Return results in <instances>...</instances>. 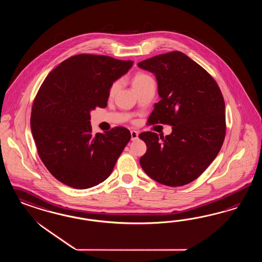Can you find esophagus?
<instances>
[{"mask_svg":"<svg viewBox=\"0 0 262 262\" xmlns=\"http://www.w3.org/2000/svg\"><path fill=\"white\" fill-rule=\"evenodd\" d=\"M138 132H136V130H132L130 132V135H132V140L133 141H135V140H136L137 138H138Z\"/></svg>","mask_w":262,"mask_h":262,"instance_id":"1","label":"esophagus"}]
</instances>
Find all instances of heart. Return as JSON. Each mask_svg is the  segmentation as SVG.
<instances>
[{"label":"heart","mask_w":262,"mask_h":262,"mask_svg":"<svg viewBox=\"0 0 262 262\" xmlns=\"http://www.w3.org/2000/svg\"><path fill=\"white\" fill-rule=\"evenodd\" d=\"M154 81V79L151 78V76L142 73V72H139V73H136L134 78L132 79V83H133V86L134 88H139V86H142L144 84L148 83V82H151ZM119 88V82L118 81H114L112 84H111V89H110V95H114L116 93V91L118 90Z\"/></svg>","instance_id":"obj_1"}]
</instances>
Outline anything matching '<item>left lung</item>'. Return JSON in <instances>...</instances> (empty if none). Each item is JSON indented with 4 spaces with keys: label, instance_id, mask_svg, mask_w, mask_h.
<instances>
[{
    "label": "left lung",
    "instance_id": "left-lung-1",
    "mask_svg": "<svg viewBox=\"0 0 262 262\" xmlns=\"http://www.w3.org/2000/svg\"><path fill=\"white\" fill-rule=\"evenodd\" d=\"M156 75L161 100L149 125L172 126V134L139 135L147 145L140 158L145 173L167 186H183L205 172L226 136L225 101L212 76L182 52L174 51L138 63Z\"/></svg>",
    "mask_w": 262,
    "mask_h": 262
}]
</instances>
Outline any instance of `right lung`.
I'll use <instances>...</instances> for the list:
<instances>
[{
	"label": "right lung",
	"instance_id": "right-lung-1",
	"mask_svg": "<svg viewBox=\"0 0 262 262\" xmlns=\"http://www.w3.org/2000/svg\"><path fill=\"white\" fill-rule=\"evenodd\" d=\"M133 64L80 54L65 59L44 79L32 103L31 128L40 159L60 183L86 189L110 177L130 133L115 127L94 135L90 111L107 105L111 84Z\"/></svg>",
	"mask_w": 262,
	"mask_h": 262
}]
</instances>
